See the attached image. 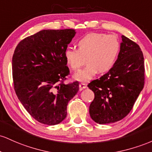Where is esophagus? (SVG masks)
<instances>
[{
    "label": "esophagus",
    "mask_w": 152,
    "mask_h": 152,
    "mask_svg": "<svg viewBox=\"0 0 152 152\" xmlns=\"http://www.w3.org/2000/svg\"><path fill=\"white\" fill-rule=\"evenodd\" d=\"M79 88H80V90H83L87 88V85L85 84V83H80V84L79 85Z\"/></svg>",
    "instance_id": "obj_1"
}]
</instances>
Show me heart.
Listing matches in <instances>:
<instances>
[{
	"label": "heart",
	"mask_w": 152,
	"mask_h": 152,
	"mask_svg": "<svg viewBox=\"0 0 152 152\" xmlns=\"http://www.w3.org/2000/svg\"><path fill=\"white\" fill-rule=\"evenodd\" d=\"M78 49L67 48L64 56L66 63L74 70L83 69L75 73L74 79L79 82H88L100 72L105 73L114 67L121 51V43L116 36L104 33H90L77 42Z\"/></svg>",
	"instance_id": "b5f03b06"
}]
</instances>
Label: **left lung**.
Wrapping results in <instances>:
<instances>
[{
    "label": "left lung",
    "instance_id": "1",
    "mask_svg": "<svg viewBox=\"0 0 152 152\" xmlns=\"http://www.w3.org/2000/svg\"><path fill=\"white\" fill-rule=\"evenodd\" d=\"M121 51L114 67L88 87L95 94L90 103L91 118L99 124L115 123L130 113L144 88V61L139 46L122 36Z\"/></svg>",
    "mask_w": 152,
    "mask_h": 152
}]
</instances>
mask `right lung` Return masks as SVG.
Returning <instances> with one entry per match:
<instances>
[{
  "instance_id": "1",
  "label": "right lung",
  "mask_w": 152,
  "mask_h": 152,
  "mask_svg": "<svg viewBox=\"0 0 152 152\" xmlns=\"http://www.w3.org/2000/svg\"><path fill=\"white\" fill-rule=\"evenodd\" d=\"M74 29L42 30L18 43L12 59L14 90L35 120L53 126L67 116L68 102L79 90L77 81L65 85L69 75L64 51Z\"/></svg>"
}]
</instances>
